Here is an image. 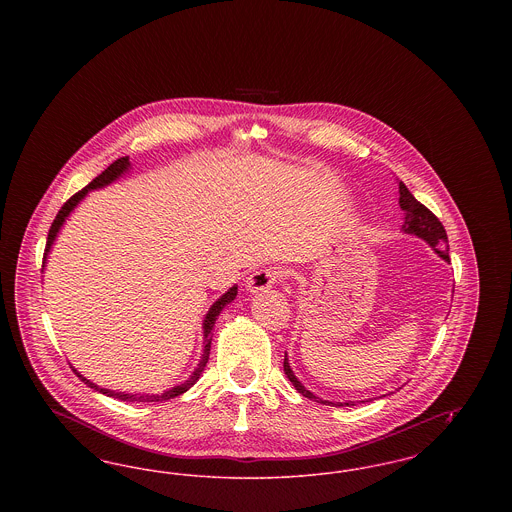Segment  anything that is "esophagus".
<instances>
[{
  "label": "esophagus",
  "instance_id": "obj_1",
  "mask_svg": "<svg viewBox=\"0 0 512 512\" xmlns=\"http://www.w3.org/2000/svg\"><path fill=\"white\" fill-rule=\"evenodd\" d=\"M284 276V270L280 267H268L261 268L257 272H253L249 278H247V292L259 293L263 290L272 288L280 278Z\"/></svg>",
  "mask_w": 512,
  "mask_h": 512
}]
</instances>
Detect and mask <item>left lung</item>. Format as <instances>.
I'll return each mask as SVG.
<instances>
[{"label":"left lung","instance_id":"left-lung-1","mask_svg":"<svg viewBox=\"0 0 512 512\" xmlns=\"http://www.w3.org/2000/svg\"><path fill=\"white\" fill-rule=\"evenodd\" d=\"M399 207L405 211V222H403L401 230L405 234H414V236L422 238L426 244L438 253L441 259L449 261V244H447V232H445L443 224L439 222L438 217L428 207H424L420 201L414 199V195L409 192V188L403 182H399ZM284 372H286L288 380L292 382L293 388L307 399H313V401L324 403V405H332V407H351V405H355V401H347V403L324 401V399L317 397L315 393H311L295 378L290 363H288V355L284 357ZM361 403H365V401H361Z\"/></svg>","mask_w":512,"mask_h":512}]
</instances>
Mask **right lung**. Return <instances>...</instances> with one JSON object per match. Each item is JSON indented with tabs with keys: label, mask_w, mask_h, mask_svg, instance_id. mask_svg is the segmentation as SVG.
<instances>
[{
	"label": "right lung",
	"mask_w": 512,
	"mask_h": 512,
	"mask_svg": "<svg viewBox=\"0 0 512 512\" xmlns=\"http://www.w3.org/2000/svg\"><path fill=\"white\" fill-rule=\"evenodd\" d=\"M130 169V161H128V157H121V159H117L115 163H111L105 171L101 172L99 176H96L86 188H82L78 194H74L63 207H61V211L57 213V217L55 220L51 222V226H49L48 232V242H46V251H44V261H42V270L46 267V259H48L49 249H51V245L55 242V238H57V234H59V230H61V226L65 224V220L67 217L71 215L74 211V207L88 195V192H92V190H98V188H103V186H109L111 182H115L117 178H121L124 172ZM236 295H238V286H232L228 292L224 293V295H220L219 299L211 305V309L207 311V315H205V320H203V336H205V345H203V355H201V361H199V365L195 366L194 372H192V376L186 380V382H182V384H178V386H174L171 390L163 391V393H126V391H115V390H107V388H99L98 384H94V382H90L88 378H84L80 372H76L74 370V374L86 384V386H90L92 390L99 391V393H103V395H107V397H113V399H121V401H128V403H134V401H138V403H153V401H169L172 397H178V395H182L184 391L190 390L192 386H194L195 382L199 380V376H201V372L205 370V365H207V361H209V353H211V330H213V326H215V320L220 315V311L228 305V303H232L234 299H236Z\"/></svg>",
	"instance_id": "add662e5"
}]
</instances>
